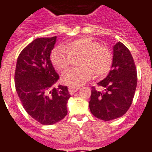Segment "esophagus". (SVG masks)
Segmentation results:
<instances>
[{
    "label": "esophagus",
    "instance_id": "1",
    "mask_svg": "<svg viewBox=\"0 0 152 152\" xmlns=\"http://www.w3.org/2000/svg\"><path fill=\"white\" fill-rule=\"evenodd\" d=\"M79 89H80L79 88H72V87H69V88H68V91H69V93L71 94H73L75 92H77Z\"/></svg>",
    "mask_w": 152,
    "mask_h": 152
}]
</instances>
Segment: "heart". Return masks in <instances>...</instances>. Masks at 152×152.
Here are the masks:
<instances>
[{"label": "heart", "mask_w": 152, "mask_h": 152, "mask_svg": "<svg viewBox=\"0 0 152 152\" xmlns=\"http://www.w3.org/2000/svg\"><path fill=\"white\" fill-rule=\"evenodd\" d=\"M77 56H81L78 63L81 68L68 70L61 77L62 82L72 88L82 85L94 75L96 77H103L112 66L113 54L110 49L88 37L56 47L51 54V61L57 71L62 72L70 65L72 57Z\"/></svg>", "instance_id": "heart-1"}]
</instances>
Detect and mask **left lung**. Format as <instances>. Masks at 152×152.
<instances>
[{
	"mask_svg": "<svg viewBox=\"0 0 152 152\" xmlns=\"http://www.w3.org/2000/svg\"><path fill=\"white\" fill-rule=\"evenodd\" d=\"M92 87L89 107L98 119L110 121L123 116L132 104L137 86V72L131 52L120 42L113 47V64L105 78Z\"/></svg>",
	"mask_w": 152,
	"mask_h": 152,
	"instance_id": "8db88e82",
	"label": "left lung"
}]
</instances>
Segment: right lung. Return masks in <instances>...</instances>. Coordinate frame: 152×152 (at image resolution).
I'll return each mask as SVG.
<instances>
[{
	"label": "right lung",
	"mask_w": 152,
	"mask_h": 152,
	"mask_svg": "<svg viewBox=\"0 0 152 152\" xmlns=\"http://www.w3.org/2000/svg\"><path fill=\"white\" fill-rule=\"evenodd\" d=\"M57 36L38 38L23 49L17 61L15 87L29 116L42 125H52L68 113L66 86L54 88L59 76L50 59Z\"/></svg>",
	"instance_id": "1"
}]
</instances>
